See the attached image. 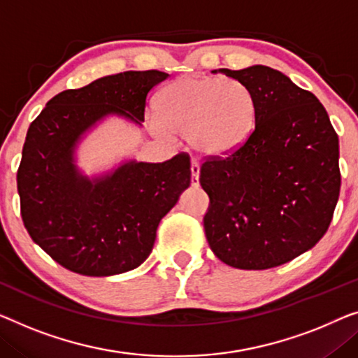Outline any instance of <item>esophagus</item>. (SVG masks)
<instances>
[{
	"instance_id": "obj_1",
	"label": "esophagus",
	"mask_w": 358,
	"mask_h": 358,
	"mask_svg": "<svg viewBox=\"0 0 358 358\" xmlns=\"http://www.w3.org/2000/svg\"><path fill=\"white\" fill-rule=\"evenodd\" d=\"M191 185L193 186L199 185V164L196 161L191 162Z\"/></svg>"
}]
</instances>
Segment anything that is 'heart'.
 Instances as JSON below:
<instances>
[{"label":"heart","instance_id":"b5f03b06","mask_svg":"<svg viewBox=\"0 0 358 358\" xmlns=\"http://www.w3.org/2000/svg\"><path fill=\"white\" fill-rule=\"evenodd\" d=\"M157 112L151 124L159 135H188L196 152L220 157L250 136L257 119V99L239 80L188 76L162 90Z\"/></svg>","mask_w":358,"mask_h":358}]
</instances>
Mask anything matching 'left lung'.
I'll return each instance as SVG.
<instances>
[{
    "mask_svg": "<svg viewBox=\"0 0 358 358\" xmlns=\"http://www.w3.org/2000/svg\"><path fill=\"white\" fill-rule=\"evenodd\" d=\"M218 72L252 90L257 119L241 146L201 165L210 199L206 238L223 264L273 268L312 249L331 223L341 189L338 133L317 96L280 71Z\"/></svg>",
    "mask_w": 358,
    "mask_h": 358,
    "instance_id": "left-lung-1",
    "label": "left lung"
}]
</instances>
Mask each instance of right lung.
Instances as JSON below:
<instances>
[{
	"label": "right lung",
	"mask_w": 358,
	"mask_h": 358,
	"mask_svg": "<svg viewBox=\"0 0 358 358\" xmlns=\"http://www.w3.org/2000/svg\"><path fill=\"white\" fill-rule=\"evenodd\" d=\"M169 73L128 71L66 90L27 131L17 170L20 215L34 243L64 268L110 276L151 254L162 217L191 183L186 152L165 162L128 161L88 178L76 165L85 133L108 115L141 125L146 98Z\"/></svg>",
	"instance_id": "obj_1"
}]
</instances>
